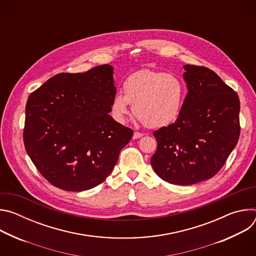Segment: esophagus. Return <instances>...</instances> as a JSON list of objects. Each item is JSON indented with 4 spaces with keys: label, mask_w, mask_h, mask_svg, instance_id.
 Wrapping results in <instances>:
<instances>
[{
    "label": "esophagus",
    "mask_w": 256,
    "mask_h": 256,
    "mask_svg": "<svg viewBox=\"0 0 256 256\" xmlns=\"http://www.w3.org/2000/svg\"><path fill=\"white\" fill-rule=\"evenodd\" d=\"M142 136H144V134H142V132H134V136H132V138H134V140H136V138H142Z\"/></svg>",
    "instance_id": "34e87169"
}]
</instances>
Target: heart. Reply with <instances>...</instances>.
I'll use <instances>...</instances> for the list:
<instances>
[{
	"instance_id": "obj_1",
	"label": "heart",
	"mask_w": 256,
	"mask_h": 256,
	"mask_svg": "<svg viewBox=\"0 0 256 256\" xmlns=\"http://www.w3.org/2000/svg\"><path fill=\"white\" fill-rule=\"evenodd\" d=\"M124 94L116 93L112 101L114 118L124 124L134 114L151 128H165L176 122L184 106L186 88L174 75L142 70L124 83Z\"/></svg>"
}]
</instances>
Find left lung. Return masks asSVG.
I'll use <instances>...</instances> for the list:
<instances>
[{
    "label": "left lung",
    "instance_id": "1",
    "mask_svg": "<svg viewBox=\"0 0 256 256\" xmlns=\"http://www.w3.org/2000/svg\"><path fill=\"white\" fill-rule=\"evenodd\" d=\"M188 94L176 122L154 132L151 158L156 174L177 186H192L216 175L236 147L240 101L214 72L184 66Z\"/></svg>",
    "mask_w": 256,
    "mask_h": 256
}]
</instances>
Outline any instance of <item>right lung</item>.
<instances>
[{
  "label": "right lung",
  "mask_w": 256,
  "mask_h": 256,
  "mask_svg": "<svg viewBox=\"0 0 256 256\" xmlns=\"http://www.w3.org/2000/svg\"><path fill=\"white\" fill-rule=\"evenodd\" d=\"M116 94L110 64L78 74L60 72L30 94L25 149L52 186L84 192L112 172L134 134L109 116Z\"/></svg>",
  "instance_id": "1"
}]
</instances>
